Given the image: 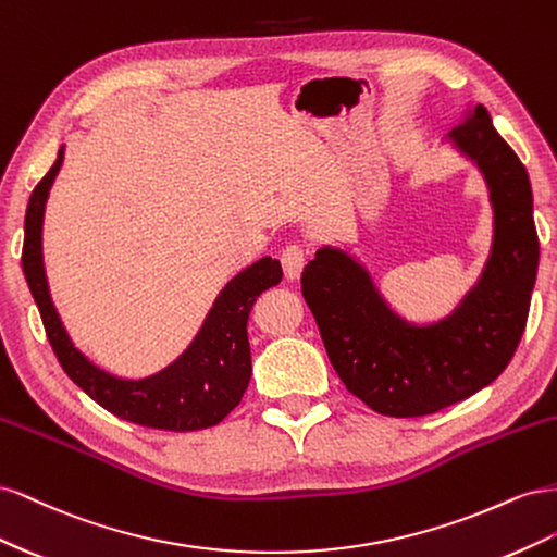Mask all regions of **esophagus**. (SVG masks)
I'll return each mask as SVG.
<instances>
[{"mask_svg":"<svg viewBox=\"0 0 557 557\" xmlns=\"http://www.w3.org/2000/svg\"><path fill=\"white\" fill-rule=\"evenodd\" d=\"M281 264H283V274L288 281H297L301 276V269L307 264V252L299 246H288L281 252Z\"/></svg>","mask_w":557,"mask_h":557,"instance_id":"obj_1","label":"esophagus"}]
</instances>
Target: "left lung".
<instances>
[{
	"label": "left lung",
	"mask_w": 557,
	"mask_h": 557,
	"mask_svg": "<svg viewBox=\"0 0 557 557\" xmlns=\"http://www.w3.org/2000/svg\"><path fill=\"white\" fill-rule=\"evenodd\" d=\"M446 139L479 166L493 205L491 256L458 307L434 323H411L364 264L334 246L318 248L301 274L336 374L383 416H428L491 385L513 358L530 311L539 239L525 166L483 104Z\"/></svg>",
	"instance_id": "8db88e82"
}]
</instances>
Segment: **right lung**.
I'll return each mask as SVG.
<instances>
[{
  "instance_id": "add662e5",
  "label": "right lung",
  "mask_w": 557,
  "mask_h": 557,
  "mask_svg": "<svg viewBox=\"0 0 557 557\" xmlns=\"http://www.w3.org/2000/svg\"><path fill=\"white\" fill-rule=\"evenodd\" d=\"M62 160L64 146H60L58 160L48 174L32 190L25 213L23 272L39 307L48 342L66 376L99 407L127 423L170 432H193L218 425L237 407L248 387L252 374L248 315L256 299L281 283V262L262 258L234 276L215 297L193 344L158 374L146 379L113 376L74 346L48 290L41 230L46 199Z\"/></svg>"
}]
</instances>
